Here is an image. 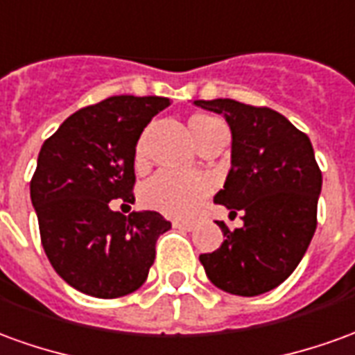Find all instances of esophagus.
I'll return each instance as SVG.
<instances>
[{
  "instance_id": "34e87169",
  "label": "esophagus",
  "mask_w": 355,
  "mask_h": 355,
  "mask_svg": "<svg viewBox=\"0 0 355 355\" xmlns=\"http://www.w3.org/2000/svg\"><path fill=\"white\" fill-rule=\"evenodd\" d=\"M173 227L175 229H182V230H194V223H190V220H173Z\"/></svg>"
}]
</instances>
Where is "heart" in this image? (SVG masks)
I'll use <instances>...</instances> for the list:
<instances>
[{
    "label": "heart",
    "instance_id": "obj_1",
    "mask_svg": "<svg viewBox=\"0 0 355 355\" xmlns=\"http://www.w3.org/2000/svg\"><path fill=\"white\" fill-rule=\"evenodd\" d=\"M215 125H220L219 119L209 117V115H194L188 123L190 136L194 144H198L203 138V135L213 128ZM144 153V138L136 146V155L142 157ZM209 180L203 177H180L173 173H157L155 177L144 186L142 202L146 207L155 209V211L165 213L169 217H192L196 209L205 196L209 194Z\"/></svg>",
    "mask_w": 355,
    "mask_h": 355
}]
</instances>
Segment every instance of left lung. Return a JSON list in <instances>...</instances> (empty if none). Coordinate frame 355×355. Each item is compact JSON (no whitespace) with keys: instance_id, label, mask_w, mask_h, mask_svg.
Masks as SVG:
<instances>
[{"instance_id":"obj_1","label":"left lung","mask_w":355,"mask_h":355,"mask_svg":"<svg viewBox=\"0 0 355 355\" xmlns=\"http://www.w3.org/2000/svg\"><path fill=\"white\" fill-rule=\"evenodd\" d=\"M230 126V171L215 203L242 211V229L219 220L225 242L202 254L207 279L229 294L259 296L298 267L317 227L323 177L313 146L288 119L234 100L194 101Z\"/></svg>"}]
</instances>
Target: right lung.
Listing matches in <instances>:
<instances>
[{"mask_svg":"<svg viewBox=\"0 0 355 355\" xmlns=\"http://www.w3.org/2000/svg\"><path fill=\"white\" fill-rule=\"evenodd\" d=\"M159 96H113L73 113L44 142L31 200L42 246L55 272L94 298H121L142 286L155 242L171 229L157 211H113L132 203L136 144L159 111Z\"/></svg>","mask_w":355,"mask_h":355,"instance_id":"add662e5","label":"right lung"}]
</instances>
